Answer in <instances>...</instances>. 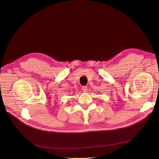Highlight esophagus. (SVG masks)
Listing matches in <instances>:
<instances>
[{
  "mask_svg": "<svg viewBox=\"0 0 159 159\" xmlns=\"http://www.w3.org/2000/svg\"><path fill=\"white\" fill-rule=\"evenodd\" d=\"M82 90L84 93H86L88 91V88L86 86H82Z\"/></svg>",
  "mask_w": 159,
  "mask_h": 159,
  "instance_id": "1",
  "label": "esophagus"
}]
</instances>
